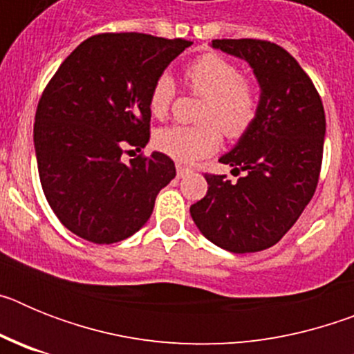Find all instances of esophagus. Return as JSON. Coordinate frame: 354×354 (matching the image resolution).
<instances>
[{
	"label": "esophagus",
	"mask_w": 354,
	"mask_h": 354,
	"mask_svg": "<svg viewBox=\"0 0 354 354\" xmlns=\"http://www.w3.org/2000/svg\"><path fill=\"white\" fill-rule=\"evenodd\" d=\"M189 168H186V167H183V165H177V177H179V179H183L184 175H187L189 174Z\"/></svg>",
	"instance_id": "esophagus-1"
}]
</instances>
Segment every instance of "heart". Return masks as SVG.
<instances>
[{
    "label": "heart",
    "instance_id": "obj_1",
    "mask_svg": "<svg viewBox=\"0 0 354 354\" xmlns=\"http://www.w3.org/2000/svg\"><path fill=\"white\" fill-rule=\"evenodd\" d=\"M184 81L195 95L204 97L198 111L202 124L158 131L154 143L162 154L179 162H195L218 150L220 130L228 140H239L252 129L261 109V93L252 77L241 76L239 65L221 55L207 53L187 65ZM175 92L171 76L156 77L149 92L150 115L165 120L170 115Z\"/></svg>",
    "mask_w": 354,
    "mask_h": 354
}]
</instances>
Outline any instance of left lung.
<instances>
[{
	"label": "left lung",
	"instance_id": "8db88e82",
	"mask_svg": "<svg viewBox=\"0 0 354 354\" xmlns=\"http://www.w3.org/2000/svg\"><path fill=\"white\" fill-rule=\"evenodd\" d=\"M212 48L243 58L261 84L252 129L220 162L239 175L205 174L207 195L189 207L198 230L234 253L277 245L315 193L323 162V101L314 83L283 48L270 40L221 39Z\"/></svg>",
	"mask_w": 354,
	"mask_h": 354
}]
</instances>
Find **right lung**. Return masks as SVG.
Here are the masks:
<instances>
[{
    "label": "right lung",
    "instance_id": "1",
    "mask_svg": "<svg viewBox=\"0 0 354 354\" xmlns=\"http://www.w3.org/2000/svg\"><path fill=\"white\" fill-rule=\"evenodd\" d=\"M193 42L145 33H99L81 42L44 88L33 142L40 184L65 228L95 245L147 223L175 177L167 154L122 161L150 138L149 92Z\"/></svg>",
    "mask_w": 354,
    "mask_h": 354
}]
</instances>
